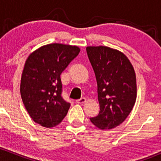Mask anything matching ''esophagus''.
Returning <instances> with one entry per match:
<instances>
[{
    "label": "esophagus",
    "mask_w": 161,
    "mask_h": 161,
    "mask_svg": "<svg viewBox=\"0 0 161 161\" xmlns=\"http://www.w3.org/2000/svg\"><path fill=\"white\" fill-rule=\"evenodd\" d=\"M86 101V99L85 97H82V98H80L79 100H76V103H84Z\"/></svg>",
    "instance_id": "34e87169"
}]
</instances>
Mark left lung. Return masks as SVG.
<instances>
[{"mask_svg":"<svg viewBox=\"0 0 161 161\" xmlns=\"http://www.w3.org/2000/svg\"><path fill=\"white\" fill-rule=\"evenodd\" d=\"M95 73L100 103L98 115L90 118L100 129H111L126 119L136 100V73L123 53L108 47H87Z\"/></svg>","mask_w":161,"mask_h":161,"instance_id":"left-lung-1","label":"left lung"}]
</instances>
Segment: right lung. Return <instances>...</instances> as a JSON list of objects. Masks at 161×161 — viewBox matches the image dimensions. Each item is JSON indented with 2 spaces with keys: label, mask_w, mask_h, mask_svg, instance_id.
I'll return each instance as SVG.
<instances>
[{
  "label": "right lung",
  "mask_w": 161,
  "mask_h": 161,
  "mask_svg": "<svg viewBox=\"0 0 161 161\" xmlns=\"http://www.w3.org/2000/svg\"><path fill=\"white\" fill-rule=\"evenodd\" d=\"M79 52L76 46L51 43L36 50L25 61L21 97L32 119L43 127L58 125L69 111L70 103L61 96V74Z\"/></svg>",
  "instance_id": "right-lung-1"
}]
</instances>
